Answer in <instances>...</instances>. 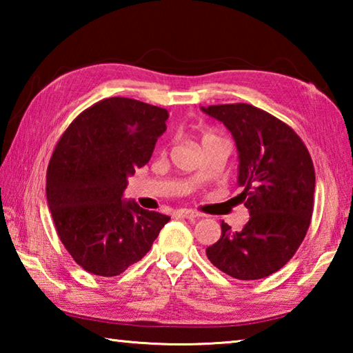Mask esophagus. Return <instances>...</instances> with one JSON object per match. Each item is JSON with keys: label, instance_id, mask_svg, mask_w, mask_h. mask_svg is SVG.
I'll return each mask as SVG.
<instances>
[{"label": "esophagus", "instance_id": "obj_1", "mask_svg": "<svg viewBox=\"0 0 353 353\" xmlns=\"http://www.w3.org/2000/svg\"><path fill=\"white\" fill-rule=\"evenodd\" d=\"M177 214H179V216L187 218V219H190V221L199 219V218L202 216L201 213H198V212H193V210H187V208H182V210H179V212H177Z\"/></svg>", "mask_w": 353, "mask_h": 353}]
</instances>
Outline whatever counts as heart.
<instances>
[{"mask_svg":"<svg viewBox=\"0 0 353 353\" xmlns=\"http://www.w3.org/2000/svg\"><path fill=\"white\" fill-rule=\"evenodd\" d=\"M208 141H223V140H221L218 135H214L212 132H207V134L201 137V143H202V145H205V143H208Z\"/></svg>","mask_w":353,"mask_h":353,"instance_id":"1","label":"heart"}]
</instances>
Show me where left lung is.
<instances>
[{"label":"left lung","mask_w":353,"mask_h":353,"mask_svg":"<svg viewBox=\"0 0 353 353\" xmlns=\"http://www.w3.org/2000/svg\"><path fill=\"white\" fill-rule=\"evenodd\" d=\"M234 135L238 183L250 218L241 230L221 223V238L205 254L238 280H259L288 263L307 235L314 202L312 155L294 129L250 104L202 107Z\"/></svg>","instance_id":"8db88e82"}]
</instances>
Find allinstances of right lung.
<instances>
[{
  "instance_id": "right-lung-1",
  "label": "right lung",
  "mask_w": 353,
  "mask_h": 353,
  "mask_svg": "<svg viewBox=\"0 0 353 353\" xmlns=\"http://www.w3.org/2000/svg\"><path fill=\"white\" fill-rule=\"evenodd\" d=\"M166 109L113 97L79 113L57 141L46 199L57 235L87 272L113 277L145 256L166 214L121 201L128 177L151 159Z\"/></svg>"
}]
</instances>
